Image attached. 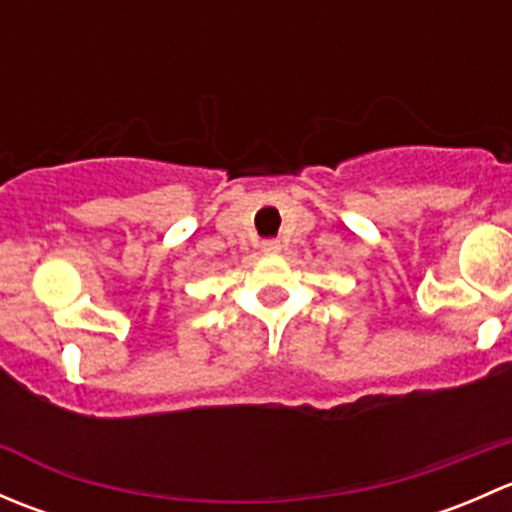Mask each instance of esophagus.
<instances>
[{"label":"esophagus","mask_w":512,"mask_h":512,"mask_svg":"<svg viewBox=\"0 0 512 512\" xmlns=\"http://www.w3.org/2000/svg\"><path fill=\"white\" fill-rule=\"evenodd\" d=\"M262 252H267V255H272V252H280V242L265 240V242H262Z\"/></svg>","instance_id":"esophagus-1"}]
</instances>
